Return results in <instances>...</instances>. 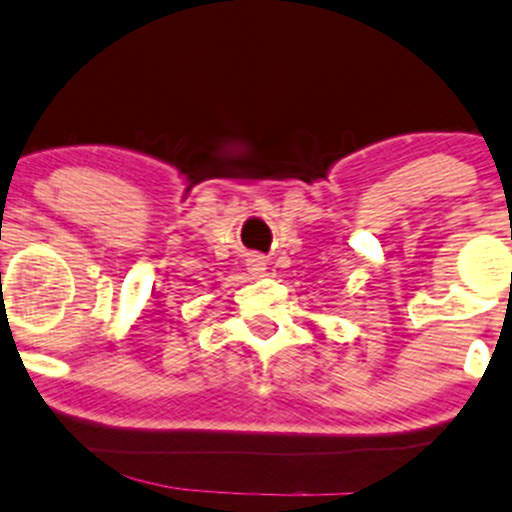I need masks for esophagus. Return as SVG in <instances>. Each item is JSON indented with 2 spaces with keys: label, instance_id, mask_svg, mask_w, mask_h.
Returning <instances> with one entry per match:
<instances>
[{
  "label": "esophagus",
  "instance_id": "34e87169",
  "mask_svg": "<svg viewBox=\"0 0 512 512\" xmlns=\"http://www.w3.org/2000/svg\"><path fill=\"white\" fill-rule=\"evenodd\" d=\"M265 260H262V257H252L250 260V272H255V274H265Z\"/></svg>",
  "mask_w": 512,
  "mask_h": 512
}]
</instances>
